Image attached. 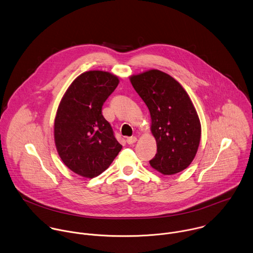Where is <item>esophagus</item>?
Here are the masks:
<instances>
[{
    "instance_id": "obj_1",
    "label": "esophagus",
    "mask_w": 253,
    "mask_h": 253,
    "mask_svg": "<svg viewBox=\"0 0 253 253\" xmlns=\"http://www.w3.org/2000/svg\"><path fill=\"white\" fill-rule=\"evenodd\" d=\"M126 142H127V144L132 145V144H134V143L137 142V138H136V137H129V138H127Z\"/></svg>"
}]
</instances>
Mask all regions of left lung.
I'll use <instances>...</instances> for the list:
<instances>
[{"label":"left lung","mask_w":253,"mask_h":253,"mask_svg":"<svg viewBox=\"0 0 253 253\" xmlns=\"http://www.w3.org/2000/svg\"><path fill=\"white\" fill-rule=\"evenodd\" d=\"M151 114L157 154L151 167L165 175L182 171L194 160L201 139V123L185 89L171 76L149 70L130 77Z\"/></svg>","instance_id":"obj_1"}]
</instances>
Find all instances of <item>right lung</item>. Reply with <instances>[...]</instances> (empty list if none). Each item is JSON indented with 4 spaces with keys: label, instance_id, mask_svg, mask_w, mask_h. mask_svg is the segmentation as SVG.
Wrapping results in <instances>:
<instances>
[{
    "label": "right lung",
    "instance_id": "1",
    "mask_svg": "<svg viewBox=\"0 0 253 253\" xmlns=\"http://www.w3.org/2000/svg\"><path fill=\"white\" fill-rule=\"evenodd\" d=\"M119 79L104 71H87L77 77L63 95L54 121L59 157L73 172L93 178L111 165L122 146L101 113Z\"/></svg>",
    "mask_w": 253,
    "mask_h": 253
}]
</instances>
